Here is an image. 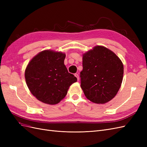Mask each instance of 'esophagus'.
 <instances>
[{
    "mask_svg": "<svg viewBox=\"0 0 147 147\" xmlns=\"http://www.w3.org/2000/svg\"><path fill=\"white\" fill-rule=\"evenodd\" d=\"M75 77L77 78V80L78 81L79 80V75H78V74H75Z\"/></svg>",
    "mask_w": 147,
    "mask_h": 147,
    "instance_id": "obj_1",
    "label": "esophagus"
}]
</instances>
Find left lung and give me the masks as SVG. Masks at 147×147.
<instances>
[{"label":"left lung","mask_w":147,"mask_h":147,"mask_svg":"<svg viewBox=\"0 0 147 147\" xmlns=\"http://www.w3.org/2000/svg\"><path fill=\"white\" fill-rule=\"evenodd\" d=\"M81 88L88 99L105 104L117 95L124 73L121 61L115 53L102 46H96L83 55Z\"/></svg>","instance_id":"left-lung-1"}]
</instances>
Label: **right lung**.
I'll list each match as a JSON object with an SVG mask.
<instances>
[{"instance_id":"obj_1","label":"right lung","mask_w":147,"mask_h":147,"mask_svg":"<svg viewBox=\"0 0 147 147\" xmlns=\"http://www.w3.org/2000/svg\"><path fill=\"white\" fill-rule=\"evenodd\" d=\"M65 53L53 50L40 52L30 60L25 70V79L32 95L43 103L58 104L70 86L77 81L64 65Z\"/></svg>"}]
</instances>
